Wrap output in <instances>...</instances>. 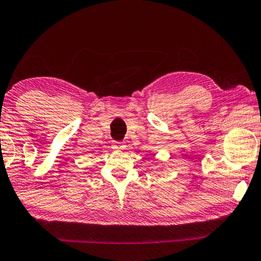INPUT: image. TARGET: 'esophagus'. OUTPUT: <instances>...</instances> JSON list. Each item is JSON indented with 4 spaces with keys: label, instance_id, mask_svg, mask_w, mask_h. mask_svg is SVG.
<instances>
[{
    "label": "esophagus",
    "instance_id": "esophagus-1",
    "mask_svg": "<svg viewBox=\"0 0 261 261\" xmlns=\"http://www.w3.org/2000/svg\"><path fill=\"white\" fill-rule=\"evenodd\" d=\"M125 147V144L124 142H118V141H114L112 142V149L114 150H120Z\"/></svg>",
    "mask_w": 261,
    "mask_h": 261
}]
</instances>
